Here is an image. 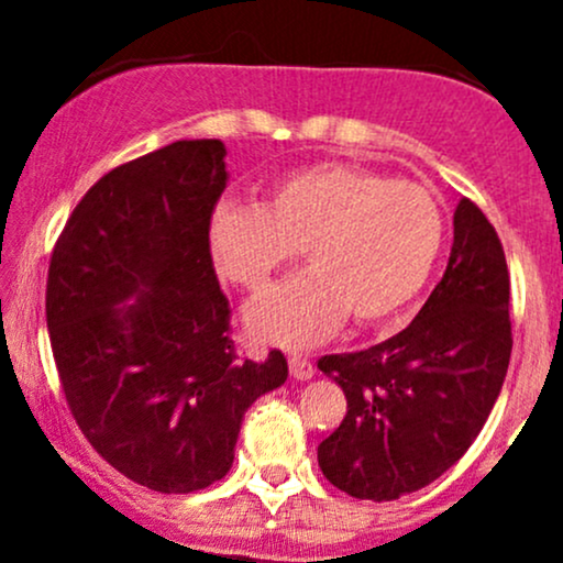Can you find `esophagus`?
<instances>
[{"label":"esophagus","instance_id":"esophagus-1","mask_svg":"<svg viewBox=\"0 0 563 563\" xmlns=\"http://www.w3.org/2000/svg\"><path fill=\"white\" fill-rule=\"evenodd\" d=\"M288 367H290V376L296 380H307L314 376V365L309 363L303 354H288Z\"/></svg>","mask_w":563,"mask_h":563}]
</instances>
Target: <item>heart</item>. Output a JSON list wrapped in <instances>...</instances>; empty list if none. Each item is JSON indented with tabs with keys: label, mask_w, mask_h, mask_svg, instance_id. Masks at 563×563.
Instances as JSON below:
<instances>
[{
	"label": "heart",
	"mask_w": 563,
	"mask_h": 563,
	"mask_svg": "<svg viewBox=\"0 0 563 563\" xmlns=\"http://www.w3.org/2000/svg\"><path fill=\"white\" fill-rule=\"evenodd\" d=\"M206 245L219 277L262 290L301 249L303 273L245 312L262 344L312 346L346 318L373 325L421 294L444 245L437 198L410 179L349 164L288 174L254 206L219 203Z\"/></svg>",
	"instance_id": "1"
}]
</instances>
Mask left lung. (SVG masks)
Here are the masks:
<instances>
[{
	"label": "left lung",
	"instance_id": "1",
	"mask_svg": "<svg viewBox=\"0 0 563 563\" xmlns=\"http://www.w3.org/2000/svg\"><path fill=\"white\" fill-rule=\"evenodd\" d=\"M442 280L391 339L318 367L346 394V416L318 448L325 479L360 500L426 487L479 437L510 360V280L503 243L476 203L452 217Z\"/></svg>",
	"mask_w": 563,
	"mask_h": 563
}]
</instances>
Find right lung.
<instances>
[{"instance_id":"obj_1","label":"right lung","mask_w":563,"mask_h":563,"mask_svg":"<svg viewBox=\"0 0 563 563\" xmlns=\"http://www.w3.org/2000/svg\"><path fill=\"white\" fill-rule=\"evenodd\" d=\"M219 140H177L89 187L57 238L47 328L81 434L126 479L185 495L222 479L245 410L286 384L283 352L241 360L206 228Z\"/></svg>"}]
</instances>
